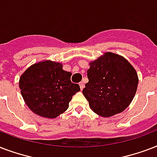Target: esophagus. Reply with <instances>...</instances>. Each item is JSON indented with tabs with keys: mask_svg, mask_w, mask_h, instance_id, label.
<instances>
[{
	"mask_svg": "<svg viewBox=\"0 0 157 157\" xmlns=\"http://www.w3.org/2000/svg\"><path fill=\"white\" fill-rule=\"evenodd\" d=\"M79 87H80V89L82 90L83 89V87H84V82H79Z\"/></svg>",
	"mask_w": 157,
	"mask_h": 157,
	"instance_id": "obj_1",
	"label": "esophagus"
}]
</instances>
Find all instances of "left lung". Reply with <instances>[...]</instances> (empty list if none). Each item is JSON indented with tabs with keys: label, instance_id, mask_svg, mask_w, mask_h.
<instances>
[{
	"label": "left lung",
	"instance_id": "1",
	"mask_svg": "<svg viewBox=\"0 0 157 157\" xmlns=\"http://www.w3.org/2000/svg\"><path fill=\"white\" fill-rule=\"evenodd\" d=\"M89 65L82 94L92 111L105 118L124 111L137 91L135 69L124 57L112 52H105Z\"/></svg>",
	"mask_w": 157,
	"mask_h": 157
}]
</instances>
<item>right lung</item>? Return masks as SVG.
Listing matches in <instances>:
<instances>
[{"label": "right lung", "mask_w": 157, "mask_h": 157, "mask_svg": "<svg viewBox=\"0 0 157 157\" xmlns=\"http://www.w3.org/2000/svg\"><path fill=\"white\" fill-rule=\"evenodd\" d=\"M72 74L63 70L61 63L49 59L35 63L19 78L24 102L36 115L54 119L69 107L72 97L80 91L70 80Z\"/></svg>", "instance_id": "add662e5"}]
</instances>
